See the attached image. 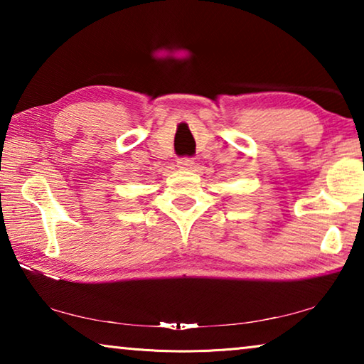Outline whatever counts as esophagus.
<instances>
[{
    "label": "esophagus",
    "instance_id": "obj_1",
    "mask_svg": "<svg viewBox=\"0 0 364 364\" xmlns=\"http://www.w3.org/2000/svg\"><path fill=\"white\" fill-rule=\"evenodd\" d=\"M178 167L183 168V170H193L194 168V160L189 159V157H183L178 160Z\"/></svg>",
    "mask_w": 364,
    "mask_h": 364
}]
</instances>
